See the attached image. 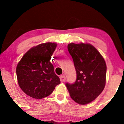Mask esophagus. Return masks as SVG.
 <instances>
[{
    "instance_id": "34e87169",
    "label": "esophagus",
    "mask_w": 124,
    "mask_h": 124,
    "mask_svg": "<svg viewBox=\"0 0 124 124\" xmlns=\"http://www.w3.org/2000/svg\"><path fill=\"white\" fill-rule=\"evenodd\" d=\"M60 81L61 82H64L66 80V78L65 76L64 75H62L60 77Z\"/></svg>"
}]
</instances>
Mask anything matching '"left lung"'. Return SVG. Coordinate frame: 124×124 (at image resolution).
I'll return each instance as SVG.
<instances>
[{"label":"left lung","mask_w":124,"mask_h":124,"mask_svg":"<svg viewBox=\"0 0 124 124\" xmlns=\"http://www.w3.org/2000/svg\"><path fill=\"white\" fill-rule=\"evenodd\" d=\"M68 50L73 60L77 79L73 84H66L70 96L79 104L94 101L104 89L107 66L104 58L90 43H69Z\"/></svg>","instance_id":"1"}]
</instances>
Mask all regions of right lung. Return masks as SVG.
Returning <instances> with one entry per match:
<instances>
[{"label":"right lung","mask_w":124,"mask_h":124,"mask_svg":"<svg viewBox=\"0 0 124 124\" xmlns=\"http://www.w3.org/2000/svg\"><path fill=\"white\" fill-rule=\"evenodd\" d=\"M56 46V43L52 42L35 46L29 50L18 62V84L27 95L38 99L47 97L60 83L51 62Z\"/></svg>","instance_id":"1"}]
</instances>
